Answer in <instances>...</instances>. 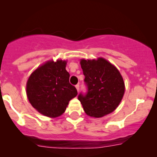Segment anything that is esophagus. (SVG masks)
Here are the masks:
<instances>
[{
	"mask_svg": "<svg viewBox=\"0 0 157 157\" xmlns=\"http://www.w3.org/2000/svg\"><path fill=\"white\" fill-rule=\"evenodd\" d=\"M75 87H76V89L77 90V91H79V90H80V85L79 84H77L76 86H75Z\"/></svg>",
	"mask_w": 157,
	"mask_h": 157,
	"instance_id": "34e87169",
	"label": "esophagus"
}]
</instances>
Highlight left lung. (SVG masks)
<instances>
[{
  "label": "left lung",
  "instance_id": "left-lung-1",
  "mask_svg": "<svg viewBox=\"0 0 157 157\" xmlns=\"http://www.w3.org/2000/svg\"><path fill=\"white\" fill-rule=\"evenodd\" d=\"M87 87L78 100L86 114L102 117L114 111L125 92L123 79L117 68L103 58L80 61Z\"/></svg>",
  "mask_w": 157,
  "mask_h": 157
}]
</instances>
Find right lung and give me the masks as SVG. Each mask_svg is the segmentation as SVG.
<instances>
[{"instance_id": "right-lung-1", "label": "right lung", "mask_w": 157, "mask_h": 157, "mask_svg": "<svg viewBox=\"0 0 157 157\" xmlns=\"http://www.w3.org/2000/svg\"><path fill=\"white\" fill-rule=\"evenodd\" d=\"M66 61H48L30 75L26 83L29 101L38 112L49 117L64 113L68 102L77 96L76 88L69 82Z\"/></svg>"}]
</instances>
